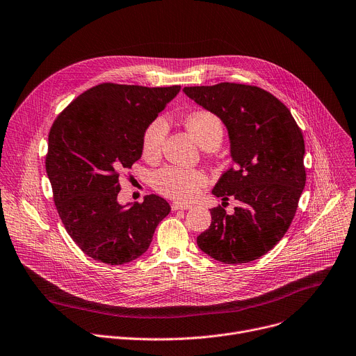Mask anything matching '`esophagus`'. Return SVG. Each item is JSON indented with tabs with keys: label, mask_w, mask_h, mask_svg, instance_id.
I'll use <instances>...</instances> for the list:
<instances>
[{
	"label": "esophagus",
	"mask_w": 356,
	"mask_h": 356,
	"mask_svg": "<svg viewBox=\"0 0 356 356\" xmlns=\"http://www.w3.org/2000/svg\"><path fill=\"white\" fill-rule=\"evenodd\" d=\"M191 206L190 204H183V203H173L172 204V210L173 211H177V210H187V209H190Z\"/></svg>",
	"instance_id": "34e87169"
}]
</instances>
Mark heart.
<instances>
[{"mask_svg": "<svg viewBox=\"0 0 356 356\" xmlns=\"http://www.w3.org/2000/svg\"><path fill=\"white\" fill-rule=\"evenodd\" d=\"M188 132L196 138L203 149H217L222 140L224 129L220 119L206 111L190 113L184 120ZM168 134V123L163 118L153 119L142 135V153L146 159H154L163 146ZM206 184V176L200 170L166 166L153 175V186L161 195L177 202L196 199Z\"/></svg>", "mask_w": 356, "mask_h": 356, "instance_id": "b5f03b06", "label": "heart"}]
</instances>
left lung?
Instances as JSON below:
<instances>
[{"mask_svg": "<svg viewBox=\"0 0 356 356\" xmlns=\"http://www.w3.org/2000/svg\"><path fill=\"white\" fill-rule=\"evenodd\" d=\"M183 92L227 129L234 166L213 195L240 202L234 213L214 207L199 248L224 264H243L267 254L286 233L305 187V145L293 115L270 92L222 82Z\"/></svg>", "mask_w": 356, "mask_h": 356, "instance_id": "obj_1", "label": "left lung"}]
</instances>
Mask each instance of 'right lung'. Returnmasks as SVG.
Wrapping results in <instances>:
<instances>
[{
	"instance_id": "1",
	"label": "right lung",
	"mask_w": 356,
	"mask_h": 356,
	"mask_svg": "<svg viewBox=\"0 0 356 356\" xmlns=\"http://www.w3.org/2000/svg\"><path fill=\"white\" fill-rule=\"evenodd\" d=\"M180 86L102 83L79 95L54 122L47 175L58 214L76 245L95 261L131 263L145 254L170 213L156 195L118 203L119 175L142 156V135Z\"/></svg>"
}]
</instances>
